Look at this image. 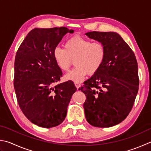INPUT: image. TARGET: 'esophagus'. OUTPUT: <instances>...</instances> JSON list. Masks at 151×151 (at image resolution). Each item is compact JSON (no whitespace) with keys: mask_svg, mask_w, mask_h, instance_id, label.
<instances>
[{"mask_svg":"<svg viewBox=\"0 0 151 151\" xmlns=\"http://www.w3.org/2000/svg\"><path fill=\"white\" fill-rule=\"evenodd\" d=\"M75 85H76V87H77V89H79V87H80V83H75Z\"/></svg>","mask_w":151,"mask_h":151,"instance_id":"1","label":"esophagus"}]
</instances>
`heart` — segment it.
<instances>
[{
    "label": "heart",
    "mask_w": 151,
    "mask_h": 151,
    "mask_svg": "<svg viewBox=\"0 0 151 151\" xmlns=\"http://www.w3.org/2000/svg\"><path fill=\"white\" fill-rule=\"evenodd\" d=\"M105 47L101 42L76 36L67 41L64 49L56 47L54 58L58 68L66 72L74 60L76 68L65 76L66 80L81 83L87 74L93 75L100 69L105 58Z\"/></svg>",
    "instance_id": "obj_1"
}]
</instances>
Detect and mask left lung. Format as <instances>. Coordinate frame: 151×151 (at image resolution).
Instances as JSON below:
<instances>
[{"label":"left lung","instance_id":"left-lung-1","mask_svg":"<svg viewBox=\"0 0 151 151\" xmlns=\"http://www.w3.org/2000/svg\"><path fill=\"white\" fill-rule=\"evenodd\" d=\"M85 35L101 42L106 51L100 69L79 89L86 95L85 118L95 127L116 126L128 116L137 96V60L118 33L91 31Z\"/></svg>","mask_w":151,"mask_h":151}]
</instances>
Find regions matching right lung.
I'll return each mask as SVG.
<instances>
[{
  "label": "right lung",
  "instance_id": "obj_1",
  "mask_svg": "<svg viewBox=\"0 0 151 151\" xmlns=\"http://www.w3.org/2000/svg\"><path fill=\"white\" fill-rule=\"evenodd\" d=\"M73 32L64 27L35 28L17 51L14 81L17 100L26 118L39 127L50 128L62 124L77 91L72 81L52 87L62 76L54 50L66 34Z\"/></svg>",
  "mask_w": 151,
  "mask_h": 151
}]
</instances>
